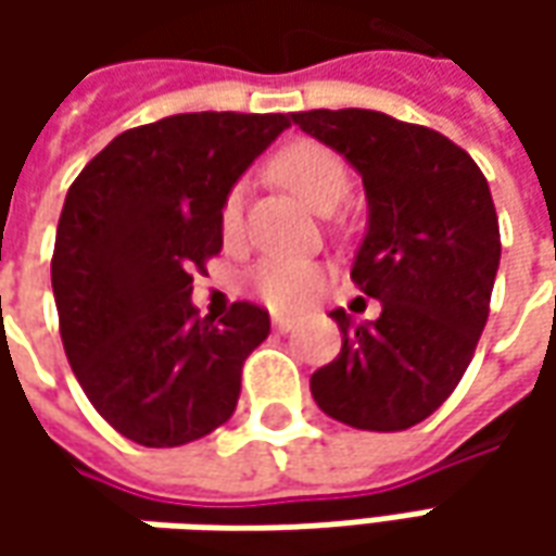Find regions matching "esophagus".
<instances>
[{"label": "esophagus", "instance_id": "esophagus-1", "mask_svg": "<svg viewBox=\"0 0 556 556\" xmlns=\"http://www.w3.org/2000/svg\"><path fill=\"white\" fill-rule=\"evenodd\" d=\"M271 328L278 333L293 331V318H285V315H271Z\"/></svg>", "mask_w": 556, "mask_h": 556}]
</instances>
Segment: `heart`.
<instances>
[{"mask_svg": "<svg viewBox=\"0 0 556 556\" xmlns=\"http://www.w3.org/2000/svg\"><path fill=\"white\" fill-rule=\"evenodd\" d=\"M268 169H271V176L278 182L288 185L296 198L309 203L315 213L337 210L346 198V191H350L346 163L333 148L321 144V141H290L271 157ZM219 225H223V238L228 244H235L241 238V231H244V188L241 185H235L225 194ZM250 285L260 293V300H266L271 309H303L321 288V268L315 263H306V260L268 256L253 268Z\"/></svg>", "mask_w": 556, "mask_h": 556, "instance_id": "heart-1", "label": "heart"}]
</instances>
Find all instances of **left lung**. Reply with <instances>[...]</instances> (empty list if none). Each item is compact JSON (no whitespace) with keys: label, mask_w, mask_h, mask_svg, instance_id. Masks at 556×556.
<instances>
[{"label":"left lung","mask_w":556,"mask_h":556,"mask_svg":"<svg viewBox=\"0 0 556 556\" xmlns=\"http://www.w3.org/2000/svg\"><path fill=\"white\" fill-rule=\"evenodd\" d=\"M290 119L362 173L368 231L353 281L383 306L368 325L331 312L343 346L312 374V399L355 430H408L455 393L489 318L502 260L489 182L442 132L380 111L321 108Z\"/></svg>","instance_id":"1"}]
</instances>
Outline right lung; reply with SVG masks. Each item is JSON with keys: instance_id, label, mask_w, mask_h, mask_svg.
I'll return each instance as SVG.
<instances>
[{"instance_id": "right-lung-1", "label": "right lung", "mask_w": 556, "mask_h": 556, "mask_svg": "<svg viewBox=\"0 0 556 556\" xmlns=\"http://www.w3.org/2000/svg\"><path fill=\"white\" fill-rule=\"evenodd\" d=\"M288 126V114L163 117L126 129L71 185L52 253L58 328L119 437L173 448L235 415L268 312L231 303L201 318L191 285L223 250L225 194Z\"/></svg>"}]
</instances>
